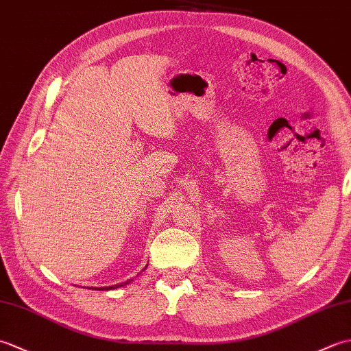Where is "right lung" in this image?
<instances>
[{
    "label": "right lung",
    "mask_w": 351,
    "mask_h": 351,
    "mask_svg": "<svg viewBox=\"0 0 351 351\" xmlns=\"http://www.w3.org/2000/svg\"><path fill=\"white\" fill-rule=\"evenodd\" d=\"M128 283V282H126ZM119 287H122V285H116V287H106V288H98L99 291H107V289H113V288H119ZM96 289V288H95Z\"/></svg>",
    "instance_id": "obj_1"
}]
</instances>
